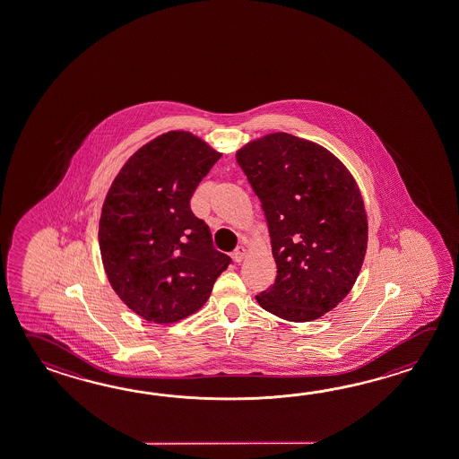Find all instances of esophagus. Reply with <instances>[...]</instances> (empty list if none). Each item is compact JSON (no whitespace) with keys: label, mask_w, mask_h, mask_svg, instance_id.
<instances>
[{"label":"esophagus","mask_w":459,"mask_h":459,"mask_svg":"<svg viewBox=\"0 0 459 459\" xmlns=\"http://www.w3.org/2000/svg\"><path fill=\"white\" fill-rule=\"evenodd\" d=\"M245 256H247V248H245V247H237V250H235L234 255H232L235 263H242Z\"/></svg>","instance_id":"1"}]
</instances>
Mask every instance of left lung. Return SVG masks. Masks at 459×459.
<instances>
[{"mask_svg": "<svg viewBox=\"0 0 459 459\" xmlns=\"http://www.w3.org/2000/svg\"><path fill=\"white\" fill-rule=\"evenodd\" d=\"M235 157L260 199L277 266L256 302L282 320L320 318L351 292L367 251L354 177L328 149L289 133L250 141Z\"/></svg>", "mask_w": 459, "mask_h": 459, "instance_id": "left-lung-1", "label": "left lung"}]
</instances>
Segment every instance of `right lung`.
I'll use <instances>...</instances> for the list:
<instances>
[{
    "mask_svg": "<svg viewBox=\"0 0 459 459\" xmlns=\"http://www.w3.org/2000/svg\"><path fill=\"white\" fill-rule=\"evenodd\" d=\"M221 152L188 131H169L139 147L105 196L99 247L121 302L169 325L208 302L230 258L214 250L190 199Z\"/></svg>",
    "mask_w": 459,
    "mask_h": 459,
    "instance_id": "right-lung-1",
    "label": "right lung"
}]
</instances>
